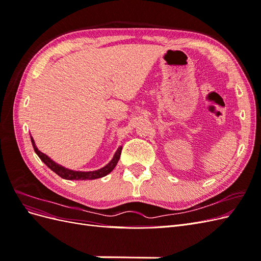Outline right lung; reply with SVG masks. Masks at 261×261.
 Returning a JSON list of instances; mask_svg holds the SVG:
<instances>
[{
    "instance_id": "obj_1",
    "label": "right lung",
    "mask_w": 261,
    "mask_h": 261,
    "mask_svg": "<svg viewBox=\"0 0 261 261\" xmlns=\"http://www.w3.org/2000/svg\"><path fill=\"white\" fill-rule=\"evenodd\" d=\"M31 139V144L34 146L35 149V152L38 154V156L40 158L41 161L46 165V167L50 168L54 173H57L59 176H61L62 178L64 179H69V180H85V179H96V178H100V177H103L106 175H108L109 173H111L113 171V169L115 168V165L117 164L118 160H120V156H121V152H122V146L118 147L116 152L114 153L112 160L110 161L106 167L101 168L99 170L96 171H89V172H83V171H74V170H69L65 167H63V165L54 162L50 156H48L46 154H44L43 152H41L40 150H39L35 144V140L34 138L30 136Z\"/></svg>"
}]
</instances>
